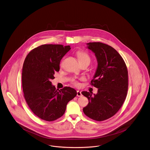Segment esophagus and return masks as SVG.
<instances>
[{
    "mask_svg": "<svg viewBox=\"0 0 150 150\" xmlns=\"http://www.w3.org/2000/svg\"><path fill=\"white\" fill-rule=\"evenodd\" d=\"M82 94H81V92L80 91H77V96H82Z\"/></svg>",
    "mask_w": 150,
    "mask_h": 150,
    "instance_id": "esophagus-1",
    "label": "esophagus"
}]
</instances>
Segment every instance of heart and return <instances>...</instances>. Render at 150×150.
Masks as SVG:
<instances>
[{"mask_svg": "<svg viewBox=\"0 0 150 150\" xmlns=\"http://www.w3.org/2000/svg\"><path fill=\"white\" fill-rule=\"evenodd\" d=\"M77 55H78V59H79L80 63L84 62H88L90 63V56L88 54H86V52H84L83 51H79L77 53ZM72 82L74 85H78L77 82L74 80H72Z\"/></svg>", "mask_w": 150, "mask_h": 150, "instance_id": "1", "label": "heart"}]
</instances>
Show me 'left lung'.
Listing matches in <instances>:
<instances>
[{
	"label": "left lung",
	"instance_id": "obj_1",
	"mask_svg": "<svg viewBox=\"0 0 150 150\" xmlns=\"http://www.w3.org/2000/svg\"><path fill=\"white\" fill-rule=\"evenodd\" d=\"M87 48L96 57L98 66L91 84L98 93L83 91L89 103L83 108L84 114L92 120L102 121L115 114L125 100L128 90V71L119 53L101 42L86 43Z\"/></svg>",
	"mask_w": 150,
	"mask_h": 150
}]
</instances>
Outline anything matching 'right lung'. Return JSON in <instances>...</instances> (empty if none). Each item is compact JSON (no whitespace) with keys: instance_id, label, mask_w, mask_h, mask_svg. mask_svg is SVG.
Listing matches in <instances>:
<instances>
[{"instance_id":"1","label":"right lung","mask_w":150,"mask_h":150,"mask_svg":"<svg viewBox=\"0 0 150 150\" xmlns=\"http://www.w3.org/2000/svg\"><path fill=\"white\" fill-rule=\"evenodd\" d=\"M71 49L70 46L43 45L32 50L24 60L22 74L24 96L33 113L41 119L53 121L62 116L68 102L77 95L70 87L56 89L52 85L60 61Z\"/></svg>"}]
</instances>
